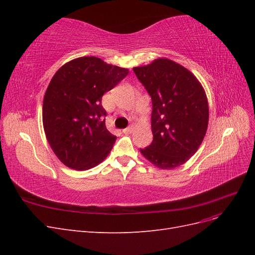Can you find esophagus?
Masks as SVG:
<instances>
[{
  "label": "esophagus",
  "instance_id": "esophagus-1",
  "mask_svg": "<svg viewBox=\"0 0 255 255\" xmlns=\"http://www.w3.org/2000/svg\"><path fill=\"white\" fill-rule=\"evenodd\" d=\"M133 129H134V126H129L128 128H127L123 129V133H126V134L132 133V132H133Z\"/></svg>",
  "mask_w": 255,
  "mask_h": 255
}]
</instances>
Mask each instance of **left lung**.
Here are the masks:
<instances>
[{
    "mask_svg": "<svg viewBox=\"0 0 255 255\" xmlns=\"http://www.w3.org/2000/svg\"><path fill=\"white\" fill-rule=\"evenodd\" d=\"M152 99V143L140 153L161 169H173L194 155L208 126V102L201 83L188 69L168 58L135 67Z\"/></svg>",
    "mask_w": 255,
    "mask_h": 255,
    "instance_id": "8db88e82",
    "label": "left lung"
}]
</instances>
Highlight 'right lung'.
<instances>
[{
	"label": "right lung",
	"mask_w": 255,
	"mask_h": 255,
	"mask_svg": "<svg viewBox=\"0 0 255 255\" xmlns=\"http://www.w3.org/2000/svg\"><path fill=\"white\" fill-rule=\"evenodd\" d=\"M128 74V69L96 56L72 59L54 74L43 98L42 122L64 165L87 170L109 155L117 137L106 128L102 97Z\"/></svg>",
	"instance_id": "1"
}]
</instances>
